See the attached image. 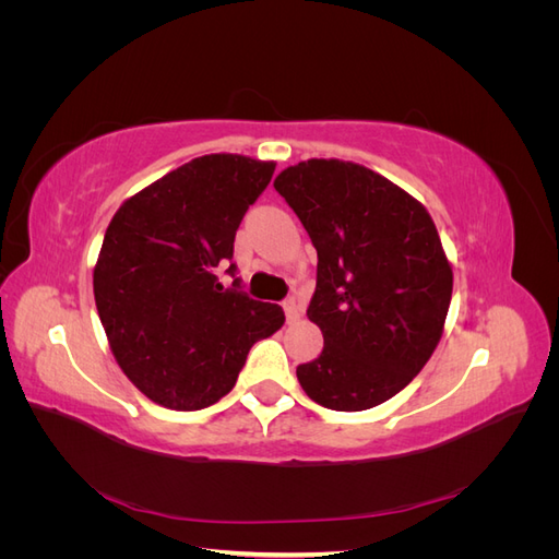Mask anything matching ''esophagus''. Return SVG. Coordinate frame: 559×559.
Listing matches in <instances>:
<instances>
[{
	"label": "esophagus",
	"mask_w": 559,
	"mask_h": 559,
	"mask_svg": "<svg viewBox=\"0 0 559 559\" xmlns=\"http://www.w3.org/2000/svg\"><path fill=\"white\" fill-rule=\"evenodd\" d=\"M282 308H284V314H286V321H289V324H292V321H296L298 317H300V306H298V302L294 300V298H289V300H284L282 302Z\"/></svg>",
	"instance_id": "34e87169"
}]
</instances>
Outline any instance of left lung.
Listing matches in <instances>:
<instances>
[{"label": "left lung", "mask_w": 559, "mask_h": 559, "mask_svg": "<svg viewBox=\"0 0 559 559\" xmlns=\"http://www.w3.org/2000/svg\"><path fill=\"white\" fill-rule=\"evenodd\" d=\"M275 191L317 249L308 317L324 349L296 376L324 408H376L408 386L441 341L452 265L429 212L364 165L310 158L286 167Z\"/></svg>", "instance_id": "left-lung-1"}]
</instances>
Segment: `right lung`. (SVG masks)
<instances>
[{
  "mask_svg": "<svg viewBox=\"0 0 559 559\" xmlns=\"http://www.w3.org/2000/svg\"><path fill=\"white\" fill-rule=\"evenodd\" d=\"M273 173V160L238 154L193 158L128 198L105 233L93 270L99 321L123 373L165 408L226 396L251 345L284 324L275 302L216 277Z\"/></svg>",
  "mask_w": 559,
  "mask_h": 559,
  "instance_id": "right-lung-1",
  "label": "right lung"
}]
</instances>
